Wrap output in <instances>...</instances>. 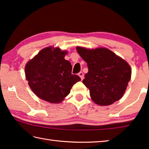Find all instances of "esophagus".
I'll return each instance as SVG.
<instances>
[{
	"instance_id": "34e87169",
	"label": "esophagus",
	"mask_w": 149,
	"mask_h": 149,
	"mask_svg": "<svg viewBox=\"0 0 149 149\" xmlns=\"http://www.w3.org/2000/svg\"><path fill=\"white\" fill-rule=\"evenodd\" d=\"M78 75H79V76L81 77V79H84V73H83L82 72H80L79 74H78Z\"/></svg>"
}]
</instances>
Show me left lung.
<instances>
[{
  "instance_id": "8db88e82",
  "label": "left lung",
  "mask_w": 149,
  "mask_h": 149,
  "mask_svg": "<svg viewBox=\"0 0 149 149\" xmlns=\"http://www.w3.org/2000/svg\"><path fill=\"white\" fill-rule=\"evenodd\" d=\"M76 49L87 63L89 71L83 84L89 89L94 102L107 106L120 100L131 79L129 64L106 48L89 50L77 47Z\"/></svg>"
}]
</instances>
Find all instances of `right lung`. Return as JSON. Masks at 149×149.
<instances>
[{"label":"right lung","instance_id":"right-lung-1","mask_svg":"<svg viewBox=\"0 0 149 149\" xmlns=\"http://www.w3.org/2000/svg\"><path fill=\"white\" fill-rule=\"evenodd\" d=\"M41 50L26 65V79L30 88L40 99L60 103L81 78L72 74V65L64 59L65 51L58 48Z\"/></svg>","mask_w":149,"mask_h":149}]
</instances>
